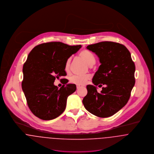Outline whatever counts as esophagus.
<instances>
[{"mask_svg":"<svg viewBox=\"0 0 154 154\" xmlns=\"http://www.w3.org/2000/svg\"><path fill=\"white\" fill-rule=\"evenodd\" d=\"M81 87H83V85H77V89H79V88H81Z\"/></svg>","mask_w":154,"mask_h":154,"instance_id":"34e87169","label":"esophagus"}]
</instances>
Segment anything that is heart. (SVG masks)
<instances>
[{
  "label": "heart",
  "mask_w": 154,
  "mask_h": 154,
  "mask_svg": "<svg viewBox=\"0 0 154 154\" xmlns=\"http://www.w3.org/2000/svg\"><path fill=\"white\" fill-rule=\"evenodd\" d=\"M79 56L85 61L87 64L89 66H93L96 63V57L91 52L88 50H83L80 52ZM71 63V58L67 59L65 64V70L68 72L69 69V65ZM90 79V76L89 75H86L84 76L74 75L71 76L69 79V82L75 85H85L87 82Z\"/></svg>",
  "instance_id": "1"
}]
</instances>
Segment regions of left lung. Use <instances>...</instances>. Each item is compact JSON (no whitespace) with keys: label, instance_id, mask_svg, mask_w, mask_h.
<instances>
[{"label":"left lung","instance_id":"8db88e82","mask_svg":"<svg viewBox=\"0 0 154 154\" xmlns=\"http://www.w3.org/2000/svg\"><path fill=\"white\" fill-rule=\"evenodd\" d=\"M86 48L97 55L101 64L94 75V85H87L83 100L91 114L108 118L117 113L128 102L135 85V66L129 50L119 43L105 41L89 45ZM106 85L100 93L96 85Z\"/></svg>","mask_w":154,"mask_h":154}]
</instances>
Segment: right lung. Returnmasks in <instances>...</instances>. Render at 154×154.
Returning <instances> with one entry per match:
<instances>
[{"label":"right lung","instance_id":"1","mask_svg":"<svg viewBox=\"0 0 154 154\" xmlns=\"http://www.w3.org/2000/svg\"><path fill=\"white\" fill-rule=\"evenodd\" d=\"M81 45L69 46L60 42L44 43L34 47L23 67L22 88L29 108L41 119L57 118L64 111L67 99L76 90V85L63 79L58 88L55 79L66 75L65 64Z\"/></svg>","mask_w":154,"mask_h":154}]
</instances>
